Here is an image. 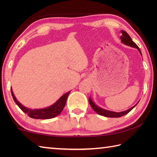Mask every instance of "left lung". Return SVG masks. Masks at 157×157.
Here are the masks:
<instances>
[{
  "instance_id": "1",
  "label": "left lung",
  "mask_w": 157,
  "mask_h": 157,
  "mask_svg": "<svg viewBox=\"0 0 157 157\" xmlns=\"http://www.w3.org/2000/svg\"><path fill=\"white\" fill-rule=\"evenodd\" d=\"M121 33L122 34V36H121V42L123 44H124L125 45H128L131 46V47L133 48H136L138 50V51L140 53V55H142V52L140 51V50L139 47L137 46V44H136L134 42H133V40H132L131 37L129 36V34L127 33L125 31H123L121 30ZM89 103L90 106H92V108L94 109V111L95 112H96L98 113V115H102V116H105L106 117H115V118H117V117H122L123 115H125L126 114H128L129 112H130L132 111V110L134 109L135 106L137 105L136 104V105H134V106H132V108L129 109L128 110H126L125 111H122V112H114V111H108V110H106L102 109L101 107H99L98 106L96 105L95 103L92 101V98L90 97L89 98Z\"/></svg>"
}]
</instances>
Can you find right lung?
I'll list each match as a JSON object with an SVG mask.
<instances>
[{
    "label": "right lung",
    "instance_id": "obj_1",
    "mask_svg": "<svg viewBox=\"0 0 157 157\" xmlns=\"http://www.w3.org/2000/svg\"><path fill=\"white\" fill-rule=\"evenodd\" d=\"M11 91L13 98L19 107L25 113H26L29 117L37 119H52L59 115L60 113L62 112L63 109H64L66 104L67 99L68 96L70 94V91L65 93V94H63L57 101H56V102H55L54 104L52 105L51 106H48V107L39 109H32L25 107V106L22 105L21 103L17 100L14 94H13V90L11 88Z\"/></svg>",
    "mask_w": 157,
    "mask_h": 157
}]
</instances>
